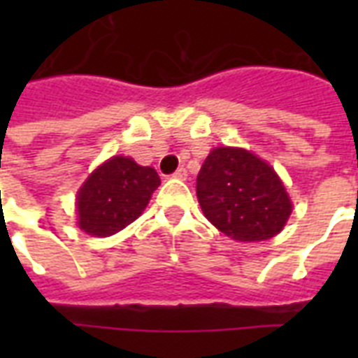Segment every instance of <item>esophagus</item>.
Wrapping results in <instances>:
<instances>
[{
  "instance_id": "1",
  "label": "esophagus",
  "mask_w": 358,
  "mask_h": 358,
  "mask_svg": "<svg viewBox=\"0 0 358 358\" xmlns=\"http://www.w3.org/2000/svg\"><path fill=\"white\" fill-rule=\"evenodd\" d=\"M173 178H178V180H185L187 178V171H185L184 167H180L176 173L173 174Z\"/></svg>"
}]
</instances>
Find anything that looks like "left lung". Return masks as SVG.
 <instances>
[{
  "label": "left lung",
  "mask_w": 358,
  "mask_h": 358,
  "mask_svg": "<svg viewBox=\"0 0 358 358\" xmlns=\"http://www.w3.org/2000/svg\"><path fill=\"white\" fill-rule=\"evenodd\" d=\"M196 199L208 221L236 241L273 238L292 213V201L271 165L232 146L213 148L202 163Z\"/></svg>",
  "instance_id": "1"
}]
</instances>
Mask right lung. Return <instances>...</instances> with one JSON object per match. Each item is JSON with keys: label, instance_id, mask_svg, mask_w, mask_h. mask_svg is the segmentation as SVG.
Masks as SVG:
<instances>
[{"label": "right lung", "instance_id": "obj_1", "mask_svg": "<svg viewBox=\"0 0 358 358\" xmlns=\"http://www.w3.org/2000/svg\"><path fill=\"white\" fill-rule=\"evenodd\" d=\"M159 184L152 167H141L131 157L113 156L94 169L78 191L80 229L98 238L117 234L139 217Z\"/></svg>", "mask_w": 358, "mask_h": 358}]
</instances>
